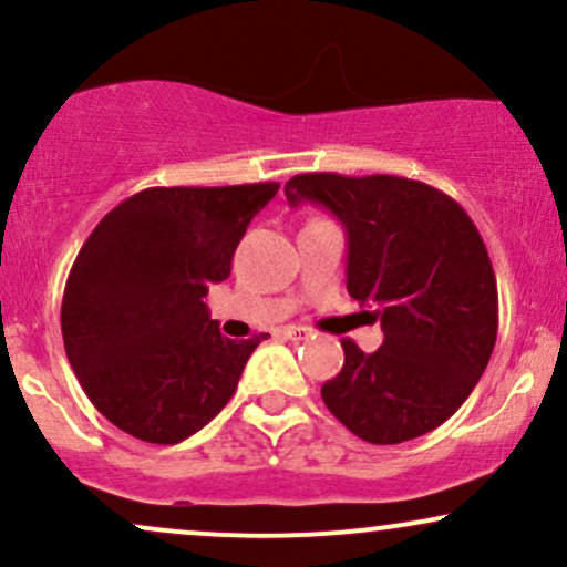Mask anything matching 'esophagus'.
Returning a JSON list of instances; mask_svg holds the SVG:
<instances>
[{
	"label": "esophagus",
	"mask_w": 567,
	"mask_h": 567,
	"mask_svg": "<svg viewBox=\"0 0 567 567\" xmlns=\"http://www.w3.org/2000/svg\"><path fill=\"white\" fill-rule=\"evenodd\" d=\"M282 338H290V341H303V338H309V328H301V324H288V328L277 330Z\"/></svg>",
	"instance_id": "obj_1"
}]
</instances>
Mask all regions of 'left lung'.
Masks as SVG:
<instances>
[{"label": "left lung", "instance_id": "obj_1", "mask_svg": "<svg viewBox=\"0 0 567 567\" xmlns=\"http://www.w3.org/2000/svg\"><path fill=\"white\" fill-rule=\"evenodd\" d=\"M292 207H328L347 229V290L383 343L341 341L343 368L322 386L330 413L373 445L432 432L464 405L498 333V290L477 226L440 188L396 175L301 173Z\"/></svg>", "mask_w": 567, "mask_h": 567}]
</instances>
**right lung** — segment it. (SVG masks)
I'll use <instances>...</instances> for the list:
<instances>
[{
	"label": "right lung",
	"mask_w": 567,
	"mask_h": 567,
	"mask_svg": "<svg viewBox=\"0 0 567 567\" xmlns=\"http://www.w3.org/2000/svg\"><path fill=\"white\" fill-rule=\"evenodd\" d=\"M279 184L157 186L116 205L63 290L66 357L90 402L154 445L210 424L264 341H231L202 298L231 275L252 216Z\"/></svg>",
	"instance_id": "1"
}]
</instances>
